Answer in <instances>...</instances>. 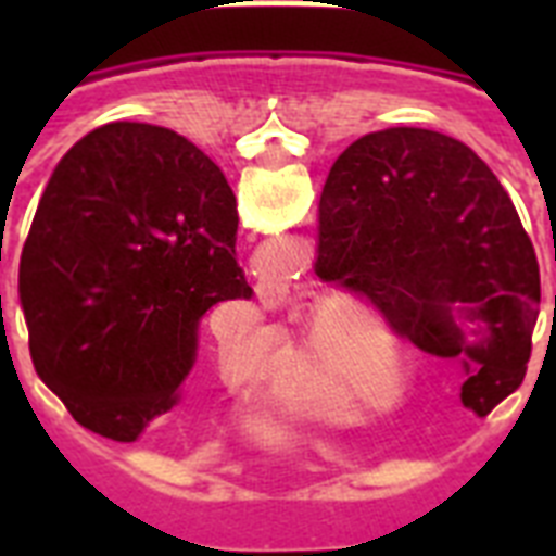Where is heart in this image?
Instances as JSON below:
<instances>
[{"label": "heart", "instance_id": "heart-1", "mask_svg": "<svg viewBox=\"0 0 556 556\" xmlns=\"http://www.w3.org/2000/svg\"><path fill=\"white\" fill-rule=\"evenodd\" d=\"M355 312H361V305H357L355 300H338V303L326 305L312 323V343L317 346L328 331H332L329 340H326V343H329V361L331 369H334V375H338V380L343 387L375 383V380L380 378V369H387L383 371V378L392 380V389H389L392 397L406 395V389L413 387L415 380L413 369H409L401 357H392L387 366H380L378 349H375L371 338H366L364 329H357L355 323H341L340 327L337 325L343 317H352ZM334 325L339 327L338 330L333 329ZM375 334H378V343L387 349V352H401V349H404V343L397 340V334H392V331H389L387 326H380V323L375 326ZM286 392L308 406L320 404V387H317V378H314L308 361H296L294 369H291V375H288L286 380Z\"/></svg>", "mask_w": 556, "mask_h": 556}]
</instances>
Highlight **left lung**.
I'll return each mask as SVG.
<instances>
[{
    "label": "left lung",
    "instance_id": "left-lung-1",
    "mask_svg": "<svg viewBox=\"0 0 556 556\" xmlns=\"http://www.w3.org/2000/svg\"><path fill=\"white\" fill-rule=\"evenodd\" d=\"M314 274L361 296L427 355L462 357L476 415L517 392L540 314V265L491 167L450 135L357 138L320 195Z\"/></svg>",
    "mask_w": 556,
    "mask_h": 556
}]
</instances>
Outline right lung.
Wrapping results in <instances>:
<instances>
[{
	"label": "right lung",
	"mask_w": 556,
	"mask_h": 556,
	"mask_svg": "<svg viewBox=\"0 0 556 556\" xmlns=\"http://www.w3.org/2000/svg\"><path fill=\"white\" fill-rule=\"evenodd\" d=\"M236 195L185 135L117 121L65 152L20 260L30 361L86 430L135 441L178 401L199 320L251 300Z\"/></svg>",
	"instance_id": "right-lung-1"
}]
</instances>
